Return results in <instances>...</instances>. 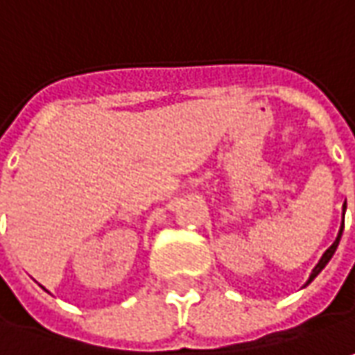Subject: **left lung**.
<instances>
[{
    "instance_id": "1",
    "label": "left lung",
    "mask_w": 355,
    "mask_h": 355,
    "mask_svg": "<svg viewBox=\"0 0 355 355\" xmlns=\"http://www.w3.org/2000/svg\"><path fill=\"white\" fill-rule=\"evenodd\" d=\"M344 212H346V204H344ZM342 232H344V222H342V226H340V232H338V236H336V239H334V243H332V245H330L328 250L324 251L322 257H320V261L314 265V269H312V273H311V277H309V281L304 283V287H306L309 283H312V281H314V277L318 275V273L322 271L324 267L328 265V261L332 259V255H334V251H336L338 243H340V238H342Z\"/></svg>"
}]
</instances>
